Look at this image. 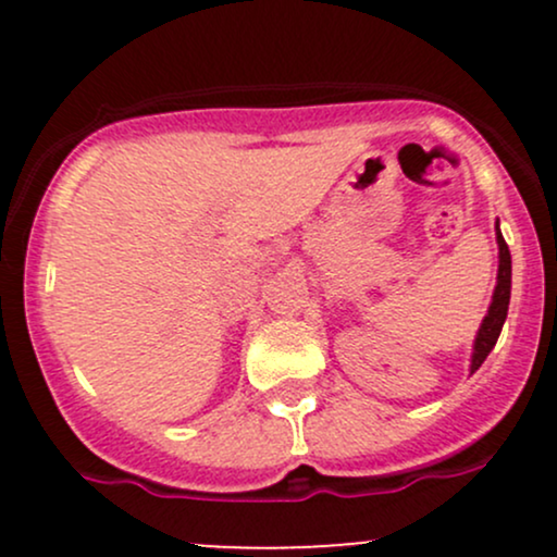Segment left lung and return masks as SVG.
I'll return each instance as SVG.
<instances>
[{"label":"left lung","mask_w":557,"mask_h":557,"mask_svg":"<svg viewBox=\"0 0 557 557\" xmlns=\"http://www.w3.org/2000/svg\"><path fill=\"white\" fill-rule=\"evenodd\" d=\"M495 238H497V285L495 293H492V304L487 309V317L482 319L474 341V354H471V374L482 367L484 359L490 356V350L495 348L497 337H500V330L505 324V317H508V304H510V251L505 246L500 222H495Z\"/></svg>","instance_id":"obj_1"}]
</instances>
